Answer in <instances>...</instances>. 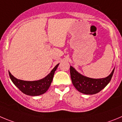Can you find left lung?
I'll use <instances>...</instances> for the list:
<instances>
[{
    "label": "left lung",
    "instance_id": "left-lung-1",
    "mask_svg": "<svg viewBox=\"0 0 122 122\" xmlns=\"http://www.w3.org/2000/svg\"><path fill=\"white\" fill-rule=\"evenodd\" d=\"M114 69L108 76L101 79H93L83 76L73 67L70 71L71 81L74 87L81 93L85 94H94L101 92L108 84L113 75Z\"/></svg>",
    "mask_w": 122,
    "mask_h": 122
}]
</instances>
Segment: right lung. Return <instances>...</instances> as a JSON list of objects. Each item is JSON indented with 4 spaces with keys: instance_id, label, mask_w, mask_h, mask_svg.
Returning a JSON list of instances; mask_svg holds the SVG:
<instances>
[{
    "instance_id": "right-lung-1",
    "label": "right lung",
    "mask_w": 122,
    "mask_h": 122,
    "mask_svg": "<svg viewBox=\"0 0 122 122\" xmlns=\"http://www.w3.org/2000/svg\"><path fill=\"white\" fill-rule=\"evenodd\" d=\"M58 65L59 64H58L52 69L49 75L40 80L34 81L20 80L15 78L13 75H11L10 71H9V75L14 84L22 93L26 95L36 96L44 94L47 92L52 83L55 71L57 69Z\"/></svg>"
}]
</instances>
